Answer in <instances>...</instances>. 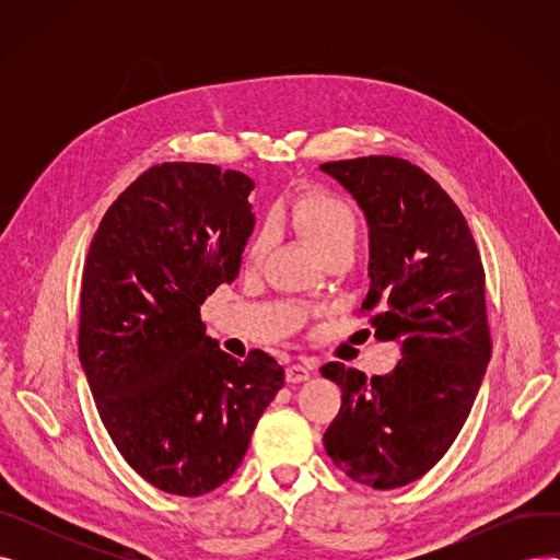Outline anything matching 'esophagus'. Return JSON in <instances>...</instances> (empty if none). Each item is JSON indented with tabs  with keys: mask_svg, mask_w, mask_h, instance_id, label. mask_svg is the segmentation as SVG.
<instances>
[{
	"mask_svg": "<svg viewBox=\"0 0 560 560\" xmlns=\"http://www.w3.org/2000/svg\"><path fill=\"white\" fill-rule=\"evenodd\" d=\"M285 378L288 384H302V381L311 378V368L304 363H292L285 368Z\"/></svg>",
	"mask_w": 560,
	"mask_h": 560,
	"instance_id": "obj_1",
	"label": "esophagus"
}]
</instances>
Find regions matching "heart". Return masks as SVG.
I'll return each mask as SVG.
<instances>
[{
    "mask_svg": "<svg viewBox=\"0 0 560 560\" xmlns=\"http://www.w3.org/2000/svg\"><path fill=\"white\" fill-rule=\"evenodd\" d=\"M285 220L322 258L345 245H354L359 233L354 209L329 190H306L290 199L285 206ZM268 231L256 233L249 243L247 258L258 262L268 252Z\"/></svg>",
    "mask_w": 560,
    "mask_h": 560,
    "instance_id": "heart-1",
    "label": "heart"
}]
</instances>
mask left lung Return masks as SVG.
Masks as SVG:
<instances>
[{
    "instance_id": "obj_1",
    "label": "left lung",
    "mask_w": 560,
    "mask_h": 560,
    "mask_svg": "<svg viewBox=\"0 0 560 560\" xmlns=\"http://www.w3.org/2000/svg\"><path fill=\"white\" fill-rule=\"evenodd\" d=\"M357 199L370 224V292L363 311L399 363L368 378L342 363L322 376L342 390L325 450L363 486L390 490L445 456L477 399L490 361L486 275L452 197L418 165L363 156L319 165Z\"/></svg>"
}]
</instances>
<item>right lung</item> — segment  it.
<instances>
[{"mask_svg":"<svg viewBox=\"0 0 560 560\" xmlns=\"http://www.w3.org/2000/svg\"><path fill=\"white\" fill-rule=\"evenodd\" d=\"M252 190L235 170L154 165L110 203L83 262L85 381L117 452L170 494L222 486L283 388L270 354L229 357L199 317L206 298L238 277L256 222Z\"/></svg>","mask_w":560,"mask_h":560,"instance_id":"add662e5","label":"right lung"}]
</instances>
